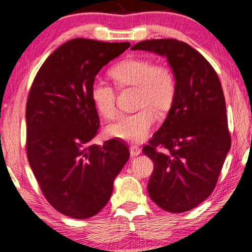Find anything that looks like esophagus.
I'll use <instances>...</instances> for the list:
<instances>
[{"label":"esophagus","mask_w":252,"mask_h":252,"mask_svg":"<svg viewBox=\"0 0 252 252\" xmlns=\"http://www.w3.org/2000/svg\"><path fill=\"white\" fill-rule=\"evenodd\" d=\"M130 153L132 157H137V155H139L141 153V150L136 145H132V146H130Z\"/></svg>","instance_id":"obj_1"}]
</instances>
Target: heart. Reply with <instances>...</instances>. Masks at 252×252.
Masks as SVG:
<instances>
[{
    "mask_svg": "<svg viewBox=\"0 0 252 252\" xmlns=\"http://www.w3.org/2000/svg\"><path fill=\"white\" fill-rule=\"evenodd\" d=\"M111 76L120 88H136V104L139 109L121 115L108 126V133L129 143H141L150 136L157 115L171 107L176 97L177 82L169 66L155 63L148 58H129L111 69ZM91 99L97 111L105 119L118 114L116 92L104 81H94L91 86Z\"/></svg>",
    "mask_w": 252,
    "mask_h": 252,
    "instance_id": "obj_1",
    "label": "heart"
}]
</instances>
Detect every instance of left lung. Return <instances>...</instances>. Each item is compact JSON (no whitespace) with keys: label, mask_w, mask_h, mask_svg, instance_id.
I'll return each mask as SVG.
<instances>
[{"label":"left lung","mask_w":252,"mask_h":252,"mask_svg":"<svg viewBox=\"0 0 252 252\" xmlns=\"http://www.w3.org/2000/svg\"><path fill=\"white\" fill-rule=\"evenodd\" d=\"M132 50L165 56L177 82L164 123L144 154L154 162L148 194L163 210H192L214 192L231 148L220 80L210 63L176 38L146 40Z\"/></svg>","instance_id":"1"}]
</instances>
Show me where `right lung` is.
I'll use <instances>...</instances> for the list:
<instances>
[{
  "instance_id": "1",
  "label": "right lung",
  "mask_w": 252,
  "mask_h": 252,
  "mask_svg": "<svg viewBox=\"0 0 252 252\" xmlns=\"http://www.w3.org/2000/svg\"><path fill=\"white\" fill-rule=\"evenodd\" d=\"M129 42L73 38L38 69L26 104L27 158L47 201L75 219L97 215L113 182L129 160V148L113 138L90 145L99 130L91 86L102 66L125 52Z\"/></svg>"
}]
</instances>
